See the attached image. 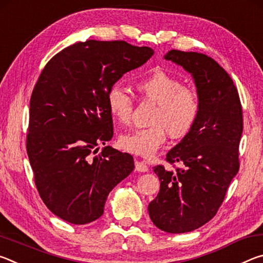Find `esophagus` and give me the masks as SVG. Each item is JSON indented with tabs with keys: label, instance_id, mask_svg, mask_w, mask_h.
<instances>
[{
	"label": "esophagus",
	"instance_id": "34e87169",
	"mask_svg": "<svg viewBox=\"0 0 263 263\" xmlns=\"http://www.w3.org/2000/svg\"><path fill=\"white\" fill-rule=\"evenodd\" d=\"M136 171L140 172V173H145V172H148V167L145 162L136 161Z\"/></svg>",
	"mask_w": 263,
	"mask_h": 263
}]
</instances>
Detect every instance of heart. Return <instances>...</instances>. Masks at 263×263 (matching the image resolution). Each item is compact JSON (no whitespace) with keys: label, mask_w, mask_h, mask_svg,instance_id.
<instances>
[{"label":"heart","mask_w":263,"mask_h":263,"mask_svg":"<svg viewBox=\"0 0 263 263\" xmlns=\"http://www.w3.org/2000/svg\"><path fill=\"white\" fill-rule=\"evenodd\" d=\"M136 89L145 101L157 104L149 124L152 126L124 133L118 145L126 152L149 159L162 147L166 133L172 139H182L193 130L199 115L197 92L163 70H157L138 80ZM110 115L121 124L131 121L133 100L119 84L111 87L106 95Z\"/></svg>","instance_id":"obj_1"}]
</instances>
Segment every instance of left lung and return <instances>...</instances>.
Masks as SVG:
<instances>
[{
    "label": "left lung",
    "instance_id": "1",
    "mask_svg": "<svg viewBox=\"0 0 263 263\" xmlns=\"http://www.w3.org/2000/svg\"><path fill=\"white\" fill-rule=\"evenodd\" d=\"M164 59L191 74L201 108L193 130L167 153L169 163L180 162L183 168L176 173L161 164L153 168L160 191L148 213L158 229L185 233L216 216L237 175L242 109L232 79L212 58L172 50Z\"/></svg>",
    "mask_w": 263,
    "mask_h": 263
}]
</instances>
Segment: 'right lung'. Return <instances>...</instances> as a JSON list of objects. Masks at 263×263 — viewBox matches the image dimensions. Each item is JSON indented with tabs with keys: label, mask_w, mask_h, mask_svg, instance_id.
<instances>
[{
	"label": "right lung",
	"mask_w": 263,
	"mask_h": 263,
	"mask_svg": "<svg viewBox=\"0 0 263 263\" xmlns=\"http://www.w3.org/2000/svg\"><path fill=\"white\" fill-rule=\"evenodd\" d=\"M154 51L123 41L73 44L47 62L30 100L26 138L43 202L75 225L103 215L106 197L135 169L133 157L100 145L114 136L106 95L124 74Z\"/></svg>",
	"instance_id": "right-lung-1"
}]
</instances>
